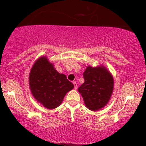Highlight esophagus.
Wrapping results in <instances>:
<instances>
[{"instance_id": "1", "label": "esophagus", "mask_w": 146, "mask_h": 146, "mask_svg": "<svg viewBox=\"0 0 146 146\" xmlns=\"http://www.w3.org/2000/svg\"><path fill=\"white\" fill-rule=\"evenodd\" d=\"M73 85H74V88L76 90V89H77V88H78V85H77V83H76V82H73Z\"/></svg>"}]
</instances>
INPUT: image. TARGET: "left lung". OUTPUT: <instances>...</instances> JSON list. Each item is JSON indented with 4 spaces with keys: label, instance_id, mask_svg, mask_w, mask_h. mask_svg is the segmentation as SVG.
<instances>
[{
    "label": "left lung",
    "instance_id": "1",
    "mask_svg": "<svg viewBox=\"0 0 146 146\" xmlns=\"http://www.w3.org/2000/svg\"><path fill=\"white\" fill-rule=\"evenodd\" d=\"M85 82L78 88L88 109L97 111L110 101L114 89V79L104 66H88L83 73Z\"/></svg>",
    "mask_w": 146,
    "mask_h": 146
}]
</instances>
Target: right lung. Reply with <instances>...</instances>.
Listing matches in <instances>:
<instances>
[{"label":"right lung","mask_w":146,"mask_h":146,"mask_svg":"<svg viewBox=\"0 0 146 146\" xmlns=\"http://www.w3.org/2000/svg\"><path fill=\"white\" fill-rule=\"evenodd\" d=\"M29 83L34 98L49 110L58 107L66 94L74 88L67 77L57 72L45 56L34 64L29 73Z\"/></svg>","instance_id":"add662e5"}]
</instances>
